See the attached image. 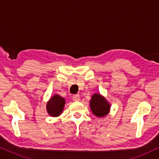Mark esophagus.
I'll list each match as a JSON object with an SVG mask.
<instances>
[{"instance_id": "esophagus-1", "label": "esophagus", "mask_w": 159, "mask_h": 159, "mask_svg": "<svg viewBox=\"0 0 159 159\" xmlns=\"http://www.w3.org/2000/svg\"><path fill=\"white\" fill-rule=\"evenodd\" d=\"M73 99L75 102H78L80 100V96L78 94H75L73 96Z\"/></svg>"}]
</instances>
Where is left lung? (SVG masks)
<instances>
[{
	"label": "left lung",
	"instance_id": "obj_1",
	"mask_svg": "<svg viewBox=\"0 0 159 159\" xmlns=\"http://www.w3.org/2000/svg\"><path fill=\"white\" fill-rule=\"evenodd\" d=\"M90 107L92 113L98 117L106 116L110 111V105L104 97L99 94H95L90 101Z\"/></svg>",
	"mask_w": 159,
	"mask_h": 159
}]
</instances>
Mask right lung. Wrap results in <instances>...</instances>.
Returning a JSON list of instances; mask_svg holds the SVG:
<instances>
[{
    "instance_id": "obj_1",
    "label": "right lung",
    "mask_w": 159,
    "mask_h": 159,
    "mask_svg": "<svg viewBox=\"0 0 159 159\" xmlns=\"http://www.w3.org/2000/svg\"><path fill=\"white\" fill-rule=\"evenodd\" d=\"M65 104L64 98L61 97L59 95H54L50 99L46 105L47 112L52 116H58L62 112Z\"/></svg>"
}]
</instances>
